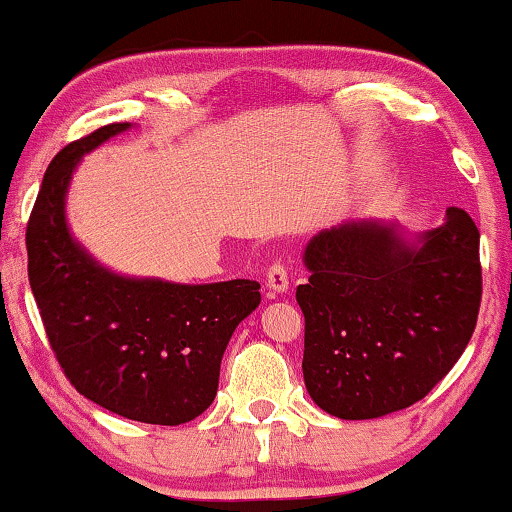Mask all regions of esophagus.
I'll list each match as a JSON object with an SVG mask.
<instances>
[{
    "instance_id": "obj_1",
    "label": "esophagus",
    "mask_w": 512,
    "mask_h": 512,
    "mask_svg": "<svg viewBox=\"0 0 512 512\" xmlns=\"http://www.w3.org/2000/svg\"><path fill=\"white\" fill-rule=\"evenodd\" d=\"M265 284H268L270 291L274 293H286L288 291V270L284 263L270 265L268 277H265Z\"/></svg>"
}]
</instances>
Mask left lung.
<instances>
[{
  "label": "left lung",
  "mask_w": 512,
  "mask_h": 512,
  "mask_svg": "<svg viewBox=\"0 0 512 512\" xmlns=\"http://www.w3.org/2000/svg\"><path fill=\"white\" fill-rule=\"evenodd\" d=\"M480 233L462 207L409 240L395 224L332 226L305 249L302 374L309 397L342 420L416 404L453 369L476 330Z\"/></svg>",
  "instance_id": "left-lung-1"
}]
</instances>
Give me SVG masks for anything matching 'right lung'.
Listing matches in <instances>:
<instances>
[{"label":"right lung","mask_w":512,"mask_h":512,"mask_svg":"<svg viewBox=\"0 0 512 512\" xmlns=\"http://www.w3.org/2000/svg\"><path fill=\"white\" fill-rule=\"evenodd\" d=\"M108 124L64 147L27 224V272L50 348L80 395L117 416L182 425L214 402L235 328L261 305L258 281L173 284L110 272L66 226V191L83 154L127 131Z\"/></svg>","instance_id":"right-lung-1"}]
</instances>
